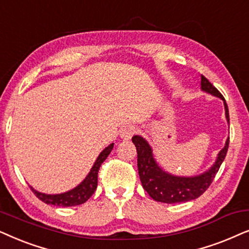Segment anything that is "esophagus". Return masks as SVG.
Returning a JSON list of instances; mask_svg holds the SVG:
<instances>
[{"label":"esophagus","mask_w":249,"mask_h":249,"mask_svg":"<svg viewBox=\"0 0 249 249\" xmlns=\"http://www.w3.org/2000/svg\"><path fill=\"white\" fill-rule=\"evenodd\" d=\"M134 133H135V128L132 126H126L119 131V135H121V138L124 139V140H128V139H131L133 137Z\"/></svg>","instance_id":"1"}]
</instances>
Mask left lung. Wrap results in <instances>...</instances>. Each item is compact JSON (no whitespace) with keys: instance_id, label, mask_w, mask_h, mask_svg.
Segmentation results:
<instances>
[{"instance_id":"obj_1","label":"left lung","mask_w":249,"mask_h":249,"mask_svg":"<svg viewBox=\"0 0 249 249\" xmlns=\"http://www.w3.org/2000/svg\"><path fill=\"white\" fill-rule=\"evenodd\" d=\"M200 85L203 91L223 100L225 117L230 124L228 105L223 95L203 75H201ZM229 139L230 138L227 139L224 148L218 152L216 160L210 170L196 177L185 178L172 175L161 170L156 163L154 155H152V149L148 142L140 135H134L132 138V142L135 144L138 151V171L142 187L152 199L160 201V203H182V201H189L200 197L213 182L215 175L220 170L221 164L223 163L229 148Z\"/></svg>"}]
</instances>
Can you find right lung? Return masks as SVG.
<instances>
[{"mask_svg":"<svg viewBox=\"0 0 249 249\" xmlns=\"http://www.w3.org/2000/svg\"><path fill=\"white\" fill-rule=\"evenodd\" d=\"M114 148V143L109 144L107 148L104 149L98 156L97 160L93 166H92L90 173L86 175V178L79 183L77 187L71 189L67 192L59 195H46L42 194V192L36 191L34 188H32V191L34 192L35 196L42 200L43 203L49 205H54V206H62V207H69V206H77V205L84 204L86 200L90 198L92 195L94 194L95 189L98 185V172L100 168L101 164L106 160L108 155Z\"/></svg>","mask_w":249,"mask_h":249,"instance_id":"add662e5","label":"right lung"}]
</instances>
